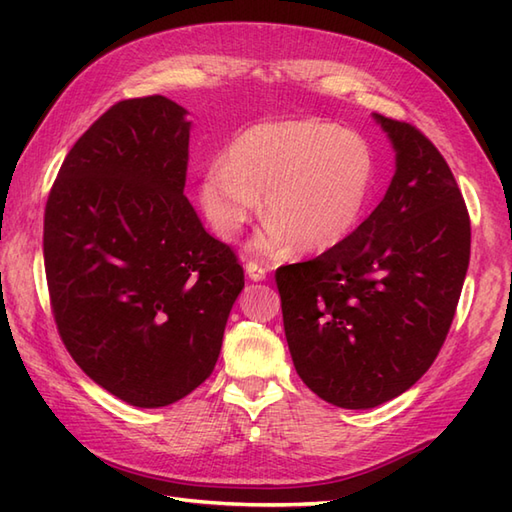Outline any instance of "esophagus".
Instances as JSON below:
<instances>
[{"label":"esophagus","instance_id":"1","mask_svg":"<svg viewBox=\"0 0 512 512\" xmlns=\"http://www.w3.org/2000/svg\"><path fill=\"white\" fill-rule=\"evenodd\" d=\"M244 268H246L248 279H253V281H264L268 277V268L262 266L259 262H255V259H248Z\"/></svg>","mask_w":512,"mask_h":512}]
</instances>
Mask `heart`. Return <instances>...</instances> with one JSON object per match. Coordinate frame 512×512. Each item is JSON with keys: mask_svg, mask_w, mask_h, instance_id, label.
Returning <instances> with one entry per match:
<instances>
[{"mask_svg": "<svg viewBox=\"0 0 512 512\" xmlns=\"http://www.w3.org/2000/svg\"><path fill=\"white\" fill-rule=\"evenodd\" d=\"M376 184L363 136L317 118L259 123L204 169L198 204L213 233L233 242L262 206L270 217L255 246L325 253L361 224Z\"/></svg>", "mask_w": 512, "mask_h": 512, "instance_id": "obj_1", "label": "heart"}]
</instances>
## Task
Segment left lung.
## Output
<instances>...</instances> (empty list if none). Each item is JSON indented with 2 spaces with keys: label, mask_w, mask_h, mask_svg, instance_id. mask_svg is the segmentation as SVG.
Listing matches in <instances>:
<instances>
[{
  "label": "left lung",
  "mask_w": 512,
  "mask_h": 512,
  "mask_svg": "<svg viewBox=\"0 0 512 512\" xmlns=\"http://www.w3.org/2000/svg\"><path fill=\"white\" fill-rule=\"evenodd\" d=\"M374 118L396 149L383 202L343 244L275 273L297 374L343 409L383 405L433 365L471 259L447 160L418 127Z\"/></svg>",
  "instance_id": "8db88e82"
}]
</instances>
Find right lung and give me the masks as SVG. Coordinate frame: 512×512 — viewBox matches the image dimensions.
<instances>
[{
	"mask_svg": "<svg viewBox=\"0 0 512 512\" xmlns=\"http://www.w3.org/2000/svg\"><path fill=\"white\" fill-rule=\"evenodd\" d=\"M187 110L165 96L114 103L54 180L43 262L65 350L134 407H167L211 376L244 288L235 250L184 195Z\"/></svg>",
	"mask_w": 512,
	"mask_h": 512,
	"instance_id": "add662e5",
	"label": "right lung"
}]
</instances>
